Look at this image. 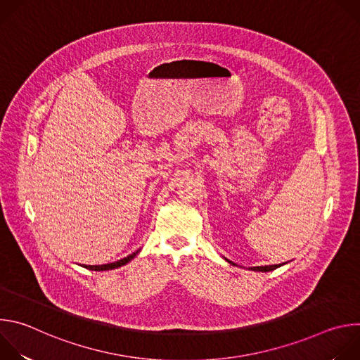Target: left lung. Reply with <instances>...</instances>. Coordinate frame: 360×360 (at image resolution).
<instances>
[{
    "label": "left lung",
    "instance_id": "obj_1",
    "mask_svg": "<svg viewBox=\"0 0 360 360\" xmlns=\"http://www.w3.org/2000/svg\"><path fill=\"white\" fill-rule=\"evenodd\" d=\"M228 261V259H226ZM231 265H235L233 262H231V261H228ZM279 266H282V265H269V266H253V268H250L252 271H256V272H269V271H274V269H276V268H279Z\"/></svg>",
    "mask_w": 360,
    "mask_h": 360
}]
</instances>
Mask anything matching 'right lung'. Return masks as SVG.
Here are the masks:
<instances>
[{"label":"right lung","instance_id":"right-lung-1","mask_svg":"<svg viewBox=\"0 0 360 360\" xmlns=\"http://www.w3.org/2000/svg\"><path fill=\"white\" fill-rule=\"evenodd\" d=\"M139 253V249L138 250H135L134 253H131V255H128L127 258H122V259H120V261H117V262H112V264H107V265H84L86 269H89V271H110V269H115V268H120V266H124V265H127L129 261H132L135 256Z\"/></svg>","mask_w":360,"mask_h":360}]
</instances>
